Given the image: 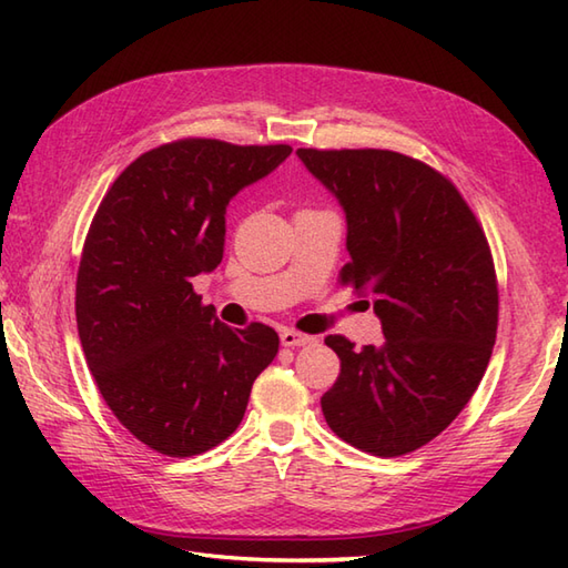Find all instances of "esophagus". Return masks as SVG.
Returning a JSON list of instances; mask_svg holds the SVG:
<instances>
[{
  "label": "esophagus",
  "instance_id": "1",
  "mask_svg": "<svg viewBox=\"0 0 568 568\" xmlns=\"http://www.w3.org/2000/svg\"><path fill=\"white\" fill-rule=\"evenodd\" d=\"M281 342H283V346H305L312 342V336L303 334V332H295V329H283Z\"/></svg>",
  "mask_w": 568,
  "mask_h": 568
}]
</instances>
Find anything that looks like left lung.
Masks as SVG:
<instances>
[{
  "instance_id": "left-lung-1",
  "label": "left lung",
  "mask_w": 568,
  "mask_h": 568,
  "mask_svg": "<svg viewBox=\"0 0 568 568\" xmlns=\"http://www.w3.org/2000/svg\"><path fill=\"white\" fill-rule=\"evenodd\" d=\"M342 202L348 261L339 277L368 295L385 342L329 334L339 378L322 395L336 437L403 456L452 425L476 393L498 332V281L484 226L432 165L383 149H297Z\"/></svg>"
}]
</instances>
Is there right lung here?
<instances>
[{"instance_id":"add662e5","label":"right lung","mask_w":568,"mask_h":568,"mask_svg":"<svg viewBox=\"0 0 568 568\" xmlns=\"http://www.w3.org/2000/svg\"><path fill=\"white\" fill-rule=\"evenodd\" d=\"M291 153L180 139L141 153L100 202L78 268V334L104 403L153 452L222 444L277 354L271 327L229 329L192 277L222 263L229 200Z\"/></svg>"}]
</instances>
